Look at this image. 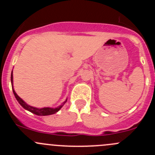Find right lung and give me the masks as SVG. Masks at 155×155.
<instances>
[{"label": "right lung", "instance_id": "right-lung-1", "mask_svg": "<svg viewBox=\"0 0 155 155\" xmlns=\"http://www.w3.org/2000/svg\"><path fill=\"white\" fill-rule=\"evenodd\" d=\"M11 83H12V91H13V94L14 95H15V98H16V100L18 101V102L19 103L20 105L24 109H27V110L30 111L31 112H32V113L35 114V115H52V114H54L56 113V112H58V111H59V109H61L62 107H63L64 104H65V103L67 102L66 101H64V102L63 103V104H61V105L60 106V107L55 108V109H54V108H49V107H45V108H42V109H38V108H35V107H31V106L28 105L26 103H25L24 101H22V99H21V98L19 97L17 95V94L15 93V91H14L13 89V86H12V73H11Z\"/></svg>", "mask_w": 155, "mask_h": 155}]
</instances>
